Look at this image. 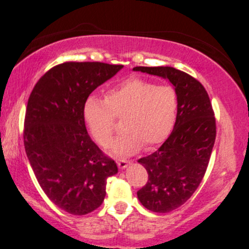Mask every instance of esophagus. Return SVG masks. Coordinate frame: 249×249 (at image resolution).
I'll use <instances>...</instances> for the list:
<instances>
[{
  "label": "esophagus",
  "mask_w": 249,
  "mask_h": 249,
  "mask_svg": "<svg viewBox=\"0 0 249 249\" xmlns=\"http://www.w3.org/2000/svg\"><path fill=\"white\" fill-rule=\"evenodd\" d=\"M131 164V161H126V160H119L117 162V165H118V167L121 168V170H125V168H127L128 165Z\"/></svg>",
  "instance_id": "1"
}]
</instances>
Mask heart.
Here are the masks:
<instances>
[{"label":"heart","mask_w":249,"mask_h":249,"mask_svg":"<svg viewBox=\"0 0 249 249\" xmlns=\"http://www.w3.org/2000/svg\"><path fill=\"white\" fill-rule=\"evenodd\" d=\"M176 91L171 87L131 77L107 90L104 101L90 97L83 107V118L91 137L108 147L115 133V118H123V132L111 153L117 158L132 156L145 145L152 147L167 138L177 118Z\"/></svg>","instance_id":"heart-1"}]
</instances>
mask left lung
Returning a JSON list of instances; mask_svg holds the SVG:
<instances>
[{"instance_id": "8db88e82", "label": "left lung", "mask_w": 249, "mask_h": 249, "mask_svg": "<svg viewBox=\"0 0 249 249\" xmlns=\"http://www.w3.org/2000/svg\"><path fill=\"white\" fill-rule=\"evenodd\" d=\"M133 71L167 79L177 95L173 131L156 152L138 160L148 180L137 192L139 201L156 213L184 205L204 178L215 142V118L201 83L171 67H136Z\"/></svg>"}]
</instances>
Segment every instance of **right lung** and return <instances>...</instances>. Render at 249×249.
I'll return each instance as SVG.
<instances>
[{"instance_id":"1","label":"right lung","mask_w":249,"mask_h":249,"mask_svg":"<svg viewBox=\"0 0 249 249\" xmlns=\"http://www.w3.org/2000/svg\"><path fill=\"white\" fill-rule=\"evenodd\" d=\"M123 65L67 62L36 83L27 105L24 148L39 186L57 207L84 215L104 201L107 179L118 172L91 141L83 107Z\"/></svg>"}]
</instances>
